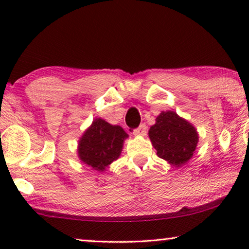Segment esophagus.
Instances as JSON below:
<instances>
[{
    "mask_svg": "<svg viewBox=\"0 0 249 249\" xmlns=\"http://www.w3.org/2000/svg\"><path fill=\"white\" fill-rule=\"evenodd\" d=\"M146 134H147V127H146V124H141L137 129L134 130L135 136H145Z\"/></svg>",
    "mask_w": 249,
    "mask_h": 249,
    "instance_id": "obj_1",
    "label": "esophagus"
}]
</instances>
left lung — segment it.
<instances>
[{
    "label": "left lung",
    "instance_id": "obj_1",
    "mask_svg": "<svg viewBox=\"0 0 249 249\" xmlns=\"http://www.w3.org/2000/svg\"><path fill=\"white\" fill-rule=\"evenodd\" d=\"M148 136L159 158L175 168L185 165L198 144L197 129L175 111H162L149 128Z\"/></svg>",
    "mask_w": 249,
    "mask_h": 249
}]
</instances>
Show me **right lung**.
<instances>
[{"instance_id": "add662e5", "label": "right lung", "mask_w": 249, "mask_h": 249, "mask_svg": "<svg viewBox=\"0 0 249 249\" xmlns=\"http://www.w3.org/2000/svg\"><path fill=\"white\" fill-rule=\"evenodd\" d=\"M129 135L120 125L96 118L78 141V158L98 172L107 170L120 158L124 139Z\"/></svg>"}]
</instances>
